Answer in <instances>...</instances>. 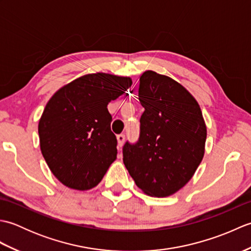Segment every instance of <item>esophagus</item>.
<instances>
[{"mask_svg":"<svg viewBox=\"0 0 251 251\" xmlns=\"http://www.w3.org/2000/svg\"><path fill=\"white\" fill-rule=\"evenodd\" d=\"M124 141H125V135H117V145H119V149H121L124 145Z\"/></svg>","mask_w":251,"mask_h":251,"instance_id":"34e87169","label":"esophagus"}]
</instances>
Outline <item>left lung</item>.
Masks as SVG:
<instances>
[{"label": "left lung", "mask_w": 251, "mask_h": 251, "mask_svg": "<svg viewBox=\"0 0 251 251\" xmlns=\"http://www.w3.org/2000/svg\"><path fill=\"white\" fill-rule=\"evenodd\" d=\"M145 108L140 136L123 147V162L146 194L167 197L189 182L205 153L206 124L200 104L182 85L154 71L140 76Z\"/></svg>", "instance_id": "1"}]
</instances>
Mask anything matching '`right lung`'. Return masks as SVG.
I'll return each instance as SVG.
<instances>
[{"mask_svg":"<svg viewBox=\"0 0 251 251\" xmlns=\"http://www.w3.org/2000/svg\"><path fill=\"white\" fill-rule=\"evenodd\" d=\"M131 84L127 76L92 73L52 95L39 122L40 147L50 172L62 184L86 191L102 180L117 154L106 106Z\"/></svg>","mask_w":251,"mask_h":251,"instance_id":"right-lung-1","label":"right lung"}]
</instances>
